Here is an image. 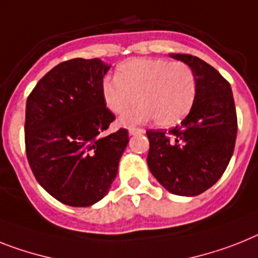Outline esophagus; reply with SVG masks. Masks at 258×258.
<instances>
[{
    "instance_id": "1",
    "label": "esophagus",
    "mask_w": 258,
    "mask_h": 258,
    "mask_svg": "<svg viewBox=\"0 0 258 258\" xmlns=\"http://www.w3.org/2000/svg\"><path fill=\"white\" fill-rule=\"evenodd\" d=\"M146 131L143 128H135V127H130L128 134L130 135H138V134H144Z\"/></svg>"
}]
</instances>
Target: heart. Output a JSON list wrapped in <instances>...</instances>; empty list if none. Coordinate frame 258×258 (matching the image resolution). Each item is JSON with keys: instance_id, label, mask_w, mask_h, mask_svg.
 Returning <instances> with one entry per match:
<instances>
[{"instance_id": "obj_1", "label": "heart", "mask_w": 258, "mask_h": 258, "mask_svg": "<svg viewBox=\"0 0 258 258\" xmlns=\"http://www.w3.org/2000/svg\"><path fill=\"white\" fill-rule=\"evenodd\" d=\"M106 107L123 115L138 102L142 106L122 118L124 124L155 119L161 127L176 125L190 112L197 94L196 75L187 64L166 59H131L116 69V80L101 85Z\"/></svg>"}]
</instances>
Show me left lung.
Masks as SVG:
<instances>
[{"label": "left lung", "instance_id": "obj_1", "mask_svg": "<svg viewBox=\"0 0 258 258\" xmlns=\"http://www.w3.org/2000/svg\"><path fill=\"white\" fill-rule=\"evenodd\" d=\"M192 69L197 94L181 124L149 130L148 168L168 191L194 197L222 177L232 157L237 116L231 85L214 67L197 56L170 53Z\"/></svg>", "mask_w": 258, "mask_h": 258}]
</instances>
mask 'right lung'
I'll list each match as a JSON object with an SVG mask.
<instances>
[{"instance_id":"1","label":"right lung","mask_w":258,"mask_h":258,"mask_svg":"<svg viewBox=\"0 0 258 258\" xmlns=\"http://www.w3.org/2000/svg\"><path fill=\"white\" fill-rule=\"evenodd\" d=\"M110 66L72 59L52 68L26 102V155L36 181L64 205L88 207L107 194L128 144L101 94Z\"/></svg>"}]
</instances>
